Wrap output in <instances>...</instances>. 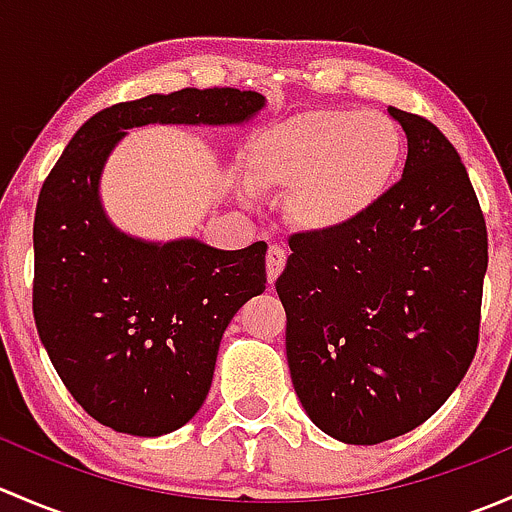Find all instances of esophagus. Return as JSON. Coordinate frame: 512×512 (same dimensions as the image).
<instances>
[{"label":"esophagus","mask_w":512,"mask_h":512,"mask_svg":"<svg viewBox=\"0 0 512 512\" xmlns=\"http://www.w3.org/2000/svg\"><path fill=\"white\" fill-rule=\"evenodd\" d=\"M285 262H287V252L282 250L280 245H272L267 250V280L275 282L280 277V272L285 270Z\"/></svg>","instance_id":"esophagus-1"}]
</instances>
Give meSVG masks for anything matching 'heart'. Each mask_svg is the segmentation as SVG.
Masks as SVG:
<instances>
[{
    "label": "heart",
    "instance_id": "obj_1",
    "mask_svg": "<svg viewBox=\"0 0 512 512\" xmlns=\"http://www.w3.org/2000/svg\"><path fill=\"white\" fill-rule=\"evenodd\" d=\"M404 156L394 118L379 111H309L262 131L247 151L256 188L292 190V213L312 230H337L374 208ZM252 198L251 185L242 188Z\"/></svg>",
    "mask_w": 512,
    "mask_h": 512
}]
</instances>
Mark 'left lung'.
Instances as JSON below:
<instances>
[{
  "instance_id": "8db88e82",
  "label": "left lung",
  "mask_w": 512,
  "mask_h": 512,
  "mask_svg": "<svg viewBox=\"0 0 512 512\" xmlns=\"http://www.w3.org/2000/svg\"><path fill=\"white\" fill-rule=\"evenodd\" d=\"M409 138L404 175L337 230L294 232L275 287L287 364L309 418L374 446L446 404L478 349L488 230L456 148L428 118L389 108Z\"/></svg>"
}]
</instances>
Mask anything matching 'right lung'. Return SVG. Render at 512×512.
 <instances>
[{"instance_id":"obj_1","label":"right lung","mask_w":512,"mask_h":512,"mask_svg":"<svg viewBox=\"0 0 512 512\" xmlns=\"http://www.w3.org/2000/svg\"><path fill=\"white\" fill-rule=\"evenodd\" d=\"M265 96L180 89L116 103L76 131L41 185L32 309L41 344L76 404L113 431L163 436L195 416L237 309L265 292V242L215 250L123 235L98 203V178L126 128L242 123Z\"/></svg>"}]
</instances>
